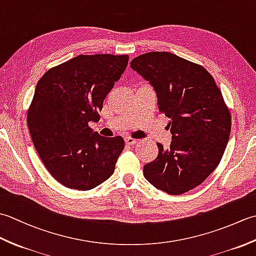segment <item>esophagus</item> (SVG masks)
<instances>
[{
    "label": "esophagus",
    "instance_id": "esophagus-1",
    "mask_svg": "<svg viewBox=\"0 0 256 256\" xmlns=\"http://www.w3.org/2000/svg\"><path fill=\"white\" fill-rule=\"evenodd\" d=\"M124 140H125V144H126V145H130V146H132V145H134V144H136V143H138V140L132 138H124Z\"/></svg>",
    "mask_w": 256,
    "mask_h": 256
}]
</instances>
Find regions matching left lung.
<instances>
[{"label": "left lung", "mask_w": 256, "mask_h": 256, "mask_svg": "<svg viewBox=\"0 0 256 256\" xmlns=\"http://www.w3.org/2000/svg\"><path fill=\"white\" fill-rule=\"evenodd\" d=\"M131 68L154 88L172 134L168 148L157 143L158 155L144 166V177L168 194L187 192L219 165L231 132L229 108L202 66L172 52L144 54Z\"/></svg>", "instance_id": "obj_1"}]
</instances>
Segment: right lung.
<instances>
[{
	"label": "right lung",
	"instance_id": "add662e5",
	"mask_svg": "<svg viewBox=\"0 0 256 256\" xmlns=\"http://www.w3.org/2000/svg\"><path fill=\"white\" fill-rule=\"evenodd\" d=\"M128 62V55H79L37 82L27 124L42 162L64 187L90 190L114 172L124 140L101 136L88 123L100 120L103 100Z\"/></svg>",
	"mask_w": 256,
	"mask_h": 256
}]
</instances>
